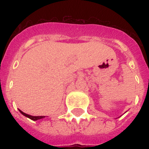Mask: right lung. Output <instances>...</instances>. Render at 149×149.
<instances>
[{"mask_svg":"<svg viewBox=\"0 0 149 149\" xmlns=\"http://www.w3.org/2000/svg\"><path fill=\"white\" fill-rule=\"evenodd\" d=\"M20 112H21V113H22L23 115H24L25 117L30 118V119H31V120H38V119H41V118H44V116H31V115H29V114H27V113H24V112H22V111H20Z\"/></svg>","mask_w":149,"mask_h":149,"instance_id":"obj_1","label":"right lung"}]
</instances>
